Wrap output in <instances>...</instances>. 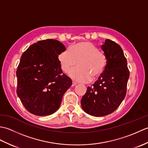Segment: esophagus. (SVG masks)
<instances>
[{"label": "esophagus", "mask_w": 148, "mask_h": 148, "mask_svg": "<svg viewBox=\"0 0 148 148\" xmlns=\"http://www.w3.org/2000/svg\"><path fill=\"white\" fill-rule=\"evenodd\" d=\"M77 84V83L75 82V81H72V86H76Z\"/></svg>", "instance_id": "obj_1"}]
</instances>
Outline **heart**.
<instances>
[{"mask_svg":"<svg viewBox=\"0 0 148 148\" xmlns=\"http://www.w3.org/2000/svg\"><path fill=\"white\" fill-rule=\"evenodd\" d=\"M58 60L62 70L67 72L77 63V67L69 71V75L72 79L88 82L91 78L100 76L108 64L106 55L99 51L97 47L88 41H82L73 44L69 49L60 53Z\"/></svg>","mask_w":148,"mask_h":148,"instance_id":"obj_1","label":"heart"}]
</instances>
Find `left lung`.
Segmentation results:
<instances>
[{"label":"left lung","instance_id":"obj_1","mask_svg":"<svg viewBox=\"0 0 148 148\" xmlns=\"http://www.w3.org/2000/svg\"><path fill=\"white\" fill-rule=\"evenodd\" d=\"M101 48L108 58L107 66L93 86L88 87L81 101L84 111L93 116L108 115L118 108L126 95L130 76L120 46L106 39Z\"/></svg>","mask_w":148,"mask_h":148}]
</instances>
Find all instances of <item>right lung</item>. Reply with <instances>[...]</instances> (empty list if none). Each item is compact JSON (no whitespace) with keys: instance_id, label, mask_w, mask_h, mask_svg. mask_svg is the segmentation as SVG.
Masks as SVG:
<instances>
[{"instance_id":"obj_1","label":"right lung","mask_w":148,"mask_h":148,"mask_svg":"<svg viewBox=\"0 0 148 148\" xmlns=\"http://www.w3.org/2000/svg\"><path fill=\"white\" fill-rule=\"evenodd\" d=\"M65 46L57 40H39L21 56L16 71L17 95L28 111L48 116L58 109L62 97L72 85L58 60Z\"/></svg>"}]
</instances>
